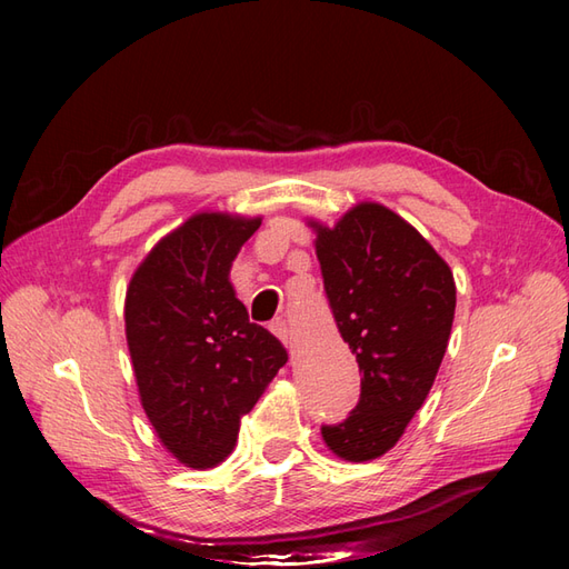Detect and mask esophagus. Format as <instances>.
I'll return each mask as SVG.
<instances>
[{
	"label": "esophagus",
	"instance_id": "34e87169",
	"mask_svg": "<svg viewBox=\"0 0 569 569\" xmlns=\"http://www.w3.org/2000/svg\"><path fill=\"white\" fill-rule=\"evenodd\" d=\"M270 330H272V335L278 337L284 347L291 351L295 349V341H291V332H289V325H287V320H282V318H278V320H272L270 322Z\"/></svg>",
	"mask_w": 569,
	"mask_h": 569
}]
</instances>
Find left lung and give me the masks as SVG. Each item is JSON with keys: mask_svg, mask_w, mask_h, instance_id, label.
Here are the masks:
<instances>
[{"mask_svg": "<svg viewBox=\"0 0 569 569\" xmlns=\"http://www.w3.org/2000/svg\"><path fill=\"white\" fill-rule=\"evenodd\" d=\"M311 226L327 301L363 372L356 408L322 425V439L339 458L363 462L401 439L432 389L456 282L427 239L380 203H358L335 228Z\"/></svg>", "mask_w": 569, "mask_h": 569, "instance_id": "8db88e82", "label": "left lung"}]
</instances>
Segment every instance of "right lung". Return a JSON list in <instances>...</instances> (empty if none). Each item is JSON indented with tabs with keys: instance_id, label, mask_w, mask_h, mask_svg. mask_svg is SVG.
<instances>
[{
	"instance_id": "obj_1",
	"label": "right lung",
	"mask_w": 569,
	"mask_h": 569,
	"mask_svg": "<svg viewBox=\"0 0 569 569\" xmlns=\"http://www.w3.org/2000/svg\"><path fill=\"white\" fill-rule=\"evenodd\" d=\"M261 218L199 213L163 237L132 274L126 335L140 399L166 449L213 468L239 418L287 363L282 341L249 320L228 280Z\"/></svg>"
}]
</instances>
